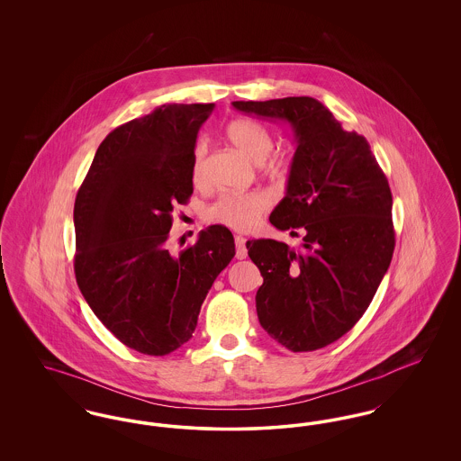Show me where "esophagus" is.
I'll return each instance as SVG.
<instances>
[{"instance_id": "1", "label": "esophagus", "mask_w": 461, "mask_h": 461, "mask_svg": "<svg viewBox=\"0 0 461 461\" xmlns=\"http://www.w3.org/2000/svg\"><path fill=\"white\" fill-rule=\"evenodd\" d=\"M245 239L237 235L235 237V245H237V259H245L247 258V247H245Z\"/></svg>"}]
</instances>
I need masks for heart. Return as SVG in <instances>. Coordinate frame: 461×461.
Here are the masks:
<instances>
[{
	"label": "heart",
	"instance_id": "heart-1",
	"mask_svg": "<svg viewBox=\"0 0 461 461\" xmlns=\"http://www.w3.org/2000/svg\"><path fill=\"white\" fill-rule=\"evenodd\" d=\"M226 136L230 143L243 157L259 164L261 171L267 176H284L290 162L284 155H269L273 152L275 141L271 132L261 124L250 119H233L226 126ZM207 143L198 140L192 152V179L194 183H202L207 171ZM271 198L264 192H250L245 195H224L207 211V220L220 222L239 231H247L258 224L264 212L269 209Z\"/></svg>",
	"mask_w": 461,
	"mask_h": 461
}]
</instances>
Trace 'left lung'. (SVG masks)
Instances as JSON below:
<instances>
[{
  "label": "left lung",
  "mask_w": 461,
  "mask_h": 461,
  "mask_svg": "<svg viewBox=\"0 0 461 461\" xmlns=\"http://www.w3.org/2000/svg\"><path fill=\"white\" fill-rule=\"evenodd\" d=\"M245 113L286 121L297 150L286 195L269 221L301 247L259 239L249 258L264 278L259 323L294 352L321 349L359 321L394 254L393 194L370 143L346 131L321 102L288 96L233 102Z\"/></svg>",
  "instance_id": "obj_1"
}]
</instances>
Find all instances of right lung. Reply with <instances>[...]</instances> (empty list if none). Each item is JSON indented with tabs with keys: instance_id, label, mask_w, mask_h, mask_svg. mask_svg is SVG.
<instances>
[{
	"instance_id": "obj_1",
	"label": "right lung",
	"mask_w": 461,
	"mask_h": 461,
	"mask_svg": "<svg viewBox=\"0 0 461 461\" xmlns=\"http://www.w3.org/2000/svg\"><path fill=\"white\" fill-rule=\"evenodd\" d=\"M214 104H167L100 143L76 203L74 271L96 318L130 349L166 356L192 339L200 306L235 256L226 226L167 249L176 203L194 194L192 152Z\"/></svg>"
}]
</instances>
